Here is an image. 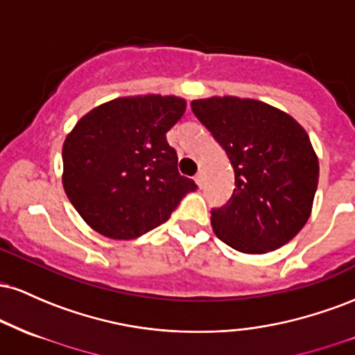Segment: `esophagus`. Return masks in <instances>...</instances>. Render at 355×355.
<instances>
[{
	"label": "esophagus",
	"instance_id": "esophagus-1",
	"mask_svg": "<svg viewBox=\"0 0 355 355\" xmlns=\"http://www.w3.org/2000/svg\"><path fill=\"white\" fill-rule=\"evenodd\" d=\"M195 182H197V185L198 187H202L203 185V182H205V177H203V172L200 170V172H198L197 175H195Z\"/></svg>",
	"mask_w": 355,
	"mask_h": 355
}]
</instances>
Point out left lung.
<instances>
[{"label": "left lung", "mask_w": 355, "mask_h": 355, "mask_svg": "<svg viewBox=\"0 0 355 355\" xmlns=\"http://www.w3.org/2000/svg\"><path fill=\"white\" fill-rule=\"evenodd\" d=\"M191 110L235 172L232 198L211 210L215 235L243 254H267L302 230L319 183L307 132L282 110L252 98L210 96Z\"/></svg>", "instance_id": "1"}]
</instances>
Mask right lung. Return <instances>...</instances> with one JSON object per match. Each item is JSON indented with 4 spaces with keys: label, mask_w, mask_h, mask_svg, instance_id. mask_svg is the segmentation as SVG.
Listing matches in <instances>:
<instances>
[{
    "label": "right lung",
    "mask_w": 355,
    "mask_h": 355,
    "mask_svg": "<svg viewBox=\"0 0 355 355\" xmlns=\"http://www.w3.org/2000/svg\"><path fill=\"white\" fill-rule=\"evenodd\" d=\"M180 96L115 98L81 116L63 144V189L80 217L115 240L162 225L193 180L178 173L166 132L183 116Z\"/></svg>",
    "instance_id": "right-lung-1"
}]
</instances>
